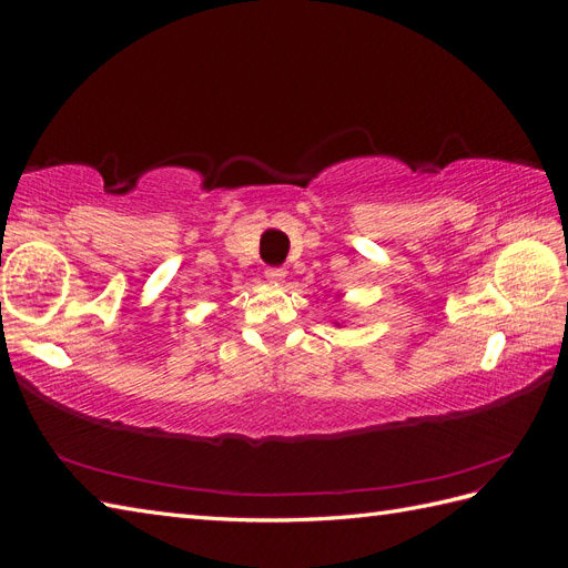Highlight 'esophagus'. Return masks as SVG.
<instances>
[{
  "mask_svg": "<svg viewBox=\"0 0 568 568\" xmlns=\"http://www.w3.org/2000/svg\"><path fill=\"white\" fill-rule=\"evenodd\" d=\"M265 277L272 282V284H282L286 280V270L284 267H267Z\"/></svg>",
  "mask_w": 568,
  "mask_h": 568,
  "instance_id": "obj_1",
  "label": "esophagus"
}]
</instances>
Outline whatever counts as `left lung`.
Here are the masks:
<instances>
[{"label": "left lung", "mask_w": 568, "mask_h": 568, "mask_svg": "<svg viewBox=\"0 0 568 568\" xmlns=\"http://www.w3.org/2000/svg\"><path fill=\"white\" fill-rule=\"evenodd\" d=\"M334 324H336V326H341V324H338V322H334Z\"/></svg>", "instance_id": "obj_1"}]
</instances>
